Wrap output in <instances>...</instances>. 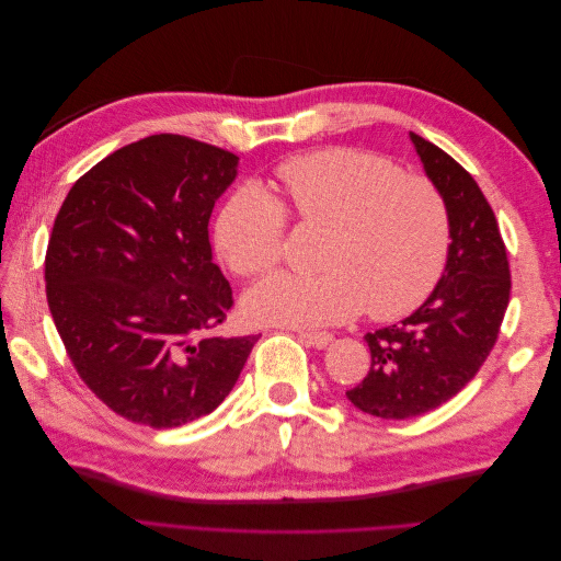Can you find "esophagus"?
<instances>
[{
  "label": "esophagus",
  "mask_w": 561,
  "mask_h": 561,
  "mask_svg": "<svg viewBox=\"0 0 561 561\" xmlns=\"http://www.w3.org/2000/svg\"><path fill=\"white\" fill-rule=\"evenodd\" d=\"M299 339L304 344H309L313 348H325L332 342V334L330 332H304V330H299Z\"/></svg>",
  "instance_id": "1"
}]
</instances>
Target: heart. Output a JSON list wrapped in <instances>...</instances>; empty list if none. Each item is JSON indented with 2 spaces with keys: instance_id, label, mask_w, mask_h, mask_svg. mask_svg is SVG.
I'll list each match as a JSON object with an SVG mask.
<instances>
[{
  "instance_id": "1",
  "label": "heart",
  "mask_w": 561,
  "mask_h": 561,
  "mask_svg": "<svg viewBox=\"0 0 561 561\" xmlns=\"http://www.w3.org/2000/svg\"><path fill=\"white\" fill-rule=\"evenodd\" d=\"M278 203L254 186L229 196L217 215L215 245L239 276H262L283 254L285 213L328 229L322 274H278L254 285L243 311L254 322L334 325L363 309L393 320L419 309L443 276L451 219L445 196L423 178L355 149H328L278 168Z\"/></svg>"
}]
</instances>
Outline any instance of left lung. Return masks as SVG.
<instances>
[{"label":"left lung","mask_w":561,"mask_h":561,"mask_svg":"<svg viewBox=\"0 0 561 561\" xmlns=\"http://www.w3.org/2000/svg\"><path fill=\"white\" fill-rule=\"evenodd\" d=\"M410 140L449 208L445 274L412 316L365 334L371 367L346 390L360 412L393 421L435 410L478 375L511 301L505 245L478 182L433 142Z\"/></svg>","instance_id":"1"}]
</instances>
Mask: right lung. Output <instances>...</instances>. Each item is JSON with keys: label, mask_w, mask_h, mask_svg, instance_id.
<instances>
[{"label": "right lung", "mask_w": 561, "mask_h": 561, "mask_svg": "<svg viewBox=\"0 0 561 561\" xmlns=\"http://www.w3.org/2000/svg\"><path fill=\"white\" fill-rule=\"evenodd\" d=\"M239 157L182 135L116 149L62 201L46 299L75 369L112 412L178 428L217 410L257 336H215L231 287L213 262L215 201Z\"/></svg>", "instance_id": "add662e5"}]
</instances>
